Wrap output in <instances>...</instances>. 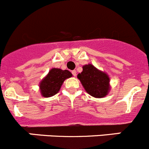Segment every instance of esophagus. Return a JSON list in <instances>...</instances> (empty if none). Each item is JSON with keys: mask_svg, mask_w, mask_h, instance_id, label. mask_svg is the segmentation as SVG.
Wrapping results in <instances>:
<instances>
[{"mask_svg": "<svg viewBox=\"0 0 149 149\" xmlns=\"http://www.w3.org/2000/svg\"><path fill=\"white\" fill-rule=\"evenodd\" d=\"M72 74H73V76H76V70H73V71H72Z\"/></svg>", "mask_w": 149, "mask_h": 149, "instance_id": "34e87169", "label": "esophagus"}]
</instances>
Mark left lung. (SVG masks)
<instances>
[{"mask_svg":"<svg viewBox=\"0 0 149 149\" xmlns=\"http://www.w3.org/2000/svg\"><path fill=\"white\" fill-rule=\"evenodd\" d=\"M77 78L89 95L94 98H104L110 91V79L107 73L98 70L92 64L84 65Z\"/></svg>","mask_w":149,"mask_h":149,"instance_id":"left-lung-1","label":"left lung"}]
</instances>
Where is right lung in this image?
<instances>
[{"instance_id":"obj_1","label":"right lung","mask_w":149,"mask_h":149,"mask_svg":"<svg viewBox=\"0 0 149 149\" xmlns=\"http://www.w3.org/2000/svg\"><path fill=\"white\" fill-rule=\"evenodd\" d=\"M72 73L68 70L52 68L40 82V91L42 96L49 98L56 95L60 90L64 81L72 77Z\"/></svg>"}]
</instances>
